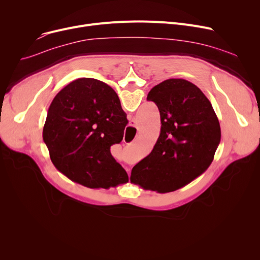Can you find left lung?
<instances>
[{
	"label": "left lung",
	"instance_id": "obj_1",
	"mask_svg": "<svg viewBox=\"0 0 260 260\" xmlns=\"http://www.w3.org/2000/svg\"><path fill=\"white\" fill-rule=\"evenodd\" d=\"M147 100L158 106L160 135L151 154L133 168L131 180L144 189L173 192L210 167L220 143V124L206 94L184 79L161 82Z\"/></svg>",
	"mask_w": 260,
	"mask_h": 260
}]
</instances>
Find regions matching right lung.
Returning <instances> with one entry per match:
<instances>
[{
	"label": "right lung",
	"instance_id": "right-lung-1",
	"mask_svg": "<svg viewBox=\"0 0 260 260\" xmlns=\"http://www.w3.org/2000/svg\"><path fill=\"white\" fill-rule=\"evenodd\" d=\"M128 123L116 91L104 82L81 78L53 98L43 128L50 159L72 181L108 188L128 181L111 154Z\"/></svg>",
	"mask_w": 260,
	"mask_h": 260
}]
</instances>
